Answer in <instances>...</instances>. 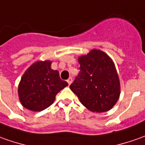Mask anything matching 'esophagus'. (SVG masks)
Instances as JSON below:
<instances>
[{
	"label": "esophagus",
	"mask_w": 145,
	"mask_h": 145,
	"mask_svg": "<svg viewBox=\"0 0 145 145\" xmlns=\"http://www.w3.org/2000/svg\"><path fill=\"white\" fill-rule=\"evenodd\" d=\"M67 82H68L69 85H71V83L72 82V78H69L68 79H67Z\"/></svg>",
	"instance_id": "1"
}]
</instances>
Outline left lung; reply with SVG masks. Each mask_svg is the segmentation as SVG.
I'll return each instance as SVG.
<instances>
[{
  "label": "left lung",
  "instance_id": "8db88e82",
  "mask_svg": "<svg viewBox=\"0 0 145 145\" xmlns=\"http://www.w3.org/2000/svg\"><path fill=\"white\" fill-rule=\"evenodd\" d=\"M78 76L70 88L81 103L92 112L110 110L120 95V82L114 63L109 56L99 50H92L79 57Z\"/></svg>",
  "mask_w": 145,
  "mask_h": 145
}]
</instances>
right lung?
Wrapping results in <instances>:
<instances>
[{
    "instance_id": "add662e5",
    "label": "right lung",
    "mask_w": 145,
    "mask_h": 145,
    "mask_svg": "<svg viewBox=\"0 0 145 145\" xmlns=\"http://www.w3.org/2000/svg\"><path fill=\"white\" fill-rule=\"evenodd\" d=\"M50 61L36 62L25 71L18 89L24 107L31 111H42L52 105L57 93L68 85L62 80L58 71L51 68Z\"/></svg>"
}]
</instances>
